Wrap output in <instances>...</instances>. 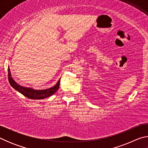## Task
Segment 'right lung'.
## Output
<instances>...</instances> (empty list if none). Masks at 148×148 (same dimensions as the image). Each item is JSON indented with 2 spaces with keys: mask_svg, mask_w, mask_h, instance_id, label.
<instances>
[{
  "mask_svg": "<svg viewBox=\"0 0 148 148\" xmlns=\"http://www.w3.org/2000/svg\"><path fill=\"white\" fill-rule=\"evenodd\" d=\"M60 79H59L56 86L51 87V88L43 90H36L31 88V87H25L19 86L18 84H17L12 77L10 70L8 67V81L10 84L11 86L13 87L14 89H16V91L19 92L20 93L24 95V96L26 97L27 98L30 99H44L47 98V97L51 96L52 95H53L55 92L58 90L60 84Z\"/></svg>",
  "mask_w": 148,
  "mask_h": 148,
  "instance_id": "right-lung-1",
  "label": "right lung"
}]
</instances>
